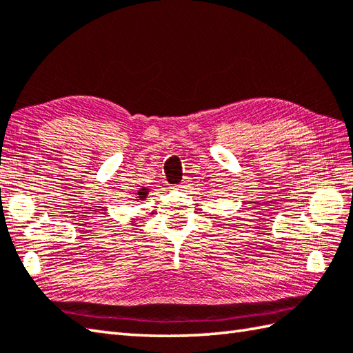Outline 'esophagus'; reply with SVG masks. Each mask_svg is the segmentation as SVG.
Masks as SVG:
<instances>
[{
	"mask_svg": "<svg viewBox=\"0 0 353 353\" xmlns=\"http://www.w3.org/2000/svg\"><path fill=\"white\" fill-rule=\"evenodd\" d=\"M190 186V181L188 179H183V181L181 182V185H179V188H182V190H186Z\"/></svg>",
	"mask_w": 353,
	"mask_h": 353,
	"instance_id": "esophagus-1",
	"label": "esophagus"
}]
</instances>
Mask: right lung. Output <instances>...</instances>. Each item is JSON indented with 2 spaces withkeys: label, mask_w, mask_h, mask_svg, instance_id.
Instances as JSON below:
<instances>
[{
  "label": "right lung",
  "mask_w": 353,
  "mask_h": 353,
  "mask_svg": "<svg viewBox=\"0 0 353 353\" xmlns=\"http://www.w3.org/2000/svg\"><path fill=\"white\" fill-rule=\"evenodd\" d=\"M148 192H150V190L148 188H141L138 192H137V199L134 200H145V197L148 196ZM133 223V221H132Z\"/></svg>",
  "instance_id": "right-lung-1"
}]
</instances>
